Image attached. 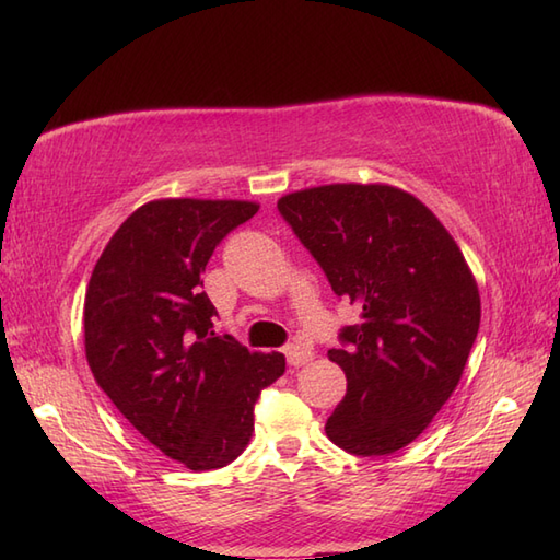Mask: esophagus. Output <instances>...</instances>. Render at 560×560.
I'll use <instances>...</instances> for the list:
<instances>
[{"instance_id": "1", "label": "esophagus", "mask_w": 560, "mask_h": 560, "mask_svg": "<svg viewBox=\"0 0 560 560\" xmlns=\"http://www.w3.org/2000/svg\"><path fill=\"white\" fill-rule=\"evenodd\" d=\"M283 353H287V361H289V365H305L307 361H313V351L307 349V347H301V343H291V347H287L283 349Z\"/></svg>"}]
</instances>
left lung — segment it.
<instances>
[{"instance_id": "8db88e82", "label": "left lung", "mask_w": 560, "mask_h": 560, "mask_svg": "<svg viewBox=\"0 0 560 560\" xmlns=\"http://www.w3.org/2000/svg\"><path fill=\"white\" fill-rule=\"evenodd\" d=\"M277 207L363 317L327 351L347 375L327 438L361 457L407 447L455 392L479 331L459 245L421 199L385 183L307 187Z\"/></svg>"}]
</instances>
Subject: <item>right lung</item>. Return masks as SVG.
<instances>
[{
	"label": "right lung",
	"mask_w": 560,
	"mask_h": 560,
	"mask_svg": "<svg viewBox=\"0 0 560 560\" xmlns=\"http://www.w3.org/2000/svg\"><path fill=\"white\" fill-rule=\"evenodd\" d=\"M257 211L245 199L147 201L105 245L83 299L96 383L153 447L192 471L243 455L259 392L287 371L279 351L217 337V307L201 291L213 249Z\"/></svg>",
	"instance_id": "obj_1"
}]
</instances>
